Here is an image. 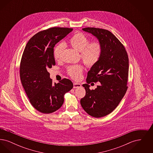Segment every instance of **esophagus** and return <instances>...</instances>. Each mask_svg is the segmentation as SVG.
<instances>
[{"mask_svg":"<svg viewBox=\"0 0 153 153\" xmlns=\"http://www.w3.org/2000/svg\"><path fill=\"white\" fill-rule=\"evenodd\" d=\"M81 87V85L80 83H77V82H74L73 83V88H80Z\"/></svg>","mask_w":153,"mask_h":153,"instance_id":"1","label":"esophagus"}]
</instances>
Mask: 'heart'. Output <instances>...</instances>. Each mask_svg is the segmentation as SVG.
I'll return each instance as SVG.
<instances>
[{
	"mask_svg": "<svg viewBox=\"0 0 153 153\" xmlns=\"http://www.w3.org/2000/svg\"><path fill=\"white\" fill-rule=\"evenodd\" d=\"M70 45L77 51L81 52V58L84 64L91 68L95 65L101 57L102 46L98 41L89 43V39L81 33H76L71 38ZM65 45L62 43L58 44L54 49V57L58 60L61 58ZM82 72V68L80 65L69 66L67 69L68 74L73 79L79 80Z\"/></svg>",
	"mask_w": 153,
	"mask_h": 153,
	"instance_id": "heart-1",
	"label": "heart"
}]
</instances>
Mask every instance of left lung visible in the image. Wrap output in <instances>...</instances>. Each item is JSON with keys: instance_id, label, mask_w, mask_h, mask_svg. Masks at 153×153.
<instances>
[{"instance_id": "left-lung-1", "label": "left lung", "mask_w": 153, "mask_h": 153, "mask_svg": "<svg viewBox=\"0 0 153 153\" xmlns=\"http://www.w3.org/2000/svg\"><path fill=\"white\" fill-rule=\"evenodd\" d=\"M82 30L92 34L102 46L101 57L88 72L86 94L80 100L84 111L95 117H105L115 109L127 89L129 62L123 45L107 30L86 27ZM99 81L94 90L88 84Z\"/></svg>"}]
</instances>
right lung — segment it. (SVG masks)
Listing matches in <instances>:
<instances>
[{
    "label": "right lung",
    "instance_id": "right-lung-1",
    "mask_svg": "<svg viewBox=\"0 0 153 153\" xmlns=\"http://www.w3.org/2000/svg\"><path fill=\"white\" fill-rule=\"evenodd\" d=\"M73 30L53 27L41 31L30 38L22 54L20 77L31 105L43 114H51L63 104L65 94L73 88L72 82L64 79L52 82L48 69L56 65L54 47Z\"/></svg>",
    "mask_w": 153,
    "mask_h": 153
}]
</instances>
